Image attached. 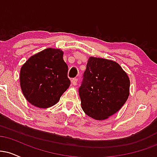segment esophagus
Listing matches in <instances>:
<instances>
[{
  "instance_id": "34e87169",
  "label": "esophagus",
  "mask_w": 157,
  "mask_h": 157,
  "mask_svg": "<svg viewBox=\"0 0 157 157\" xmlns=\"http://www.w3.org/2000/svg\"><path fill=\"white\" fill-rule=\"evenodd\" d=\"M77 82H78V79L77 78H74L71 80V84H72L73 86H76Z\"/></svg>"
}]
</instances>
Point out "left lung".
Segmentation results:
<instances>
[{"label":"left lung","instance_id":"8db88e82","mask_svg":"<svg viewBox=\"0 0 157 157\" xmlns=\"http://www.w3.org/2000/svg\"><path fill=\"white\" fill-rule=\"evenodd\" d=\"M79 89L85 113L97 120H105L123 106L130 94V80L117 63L89 57Z\"/></svg>","mask_w":157,"mask_h":157}]
</instances>
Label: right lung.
Listing matches in <instances>:
<instances>
[{
    "label": "right lung",
    "mask_w": 157,
    "mask_h": 157,
    "mask_svg": "<svg viewBox=\"0 0 157 157\" xmlns=\"http://www.w3.org/2000/svg\"><path fill=\"white\" fill-rule=\"evenodd\" d=\"M63 52L48 48L32 55L20 71V84L25 98L40 109L55 105L69 87L68 66Z\"/></svg>",
    "instance_id": "right-lung-1"
}]
</instances>
